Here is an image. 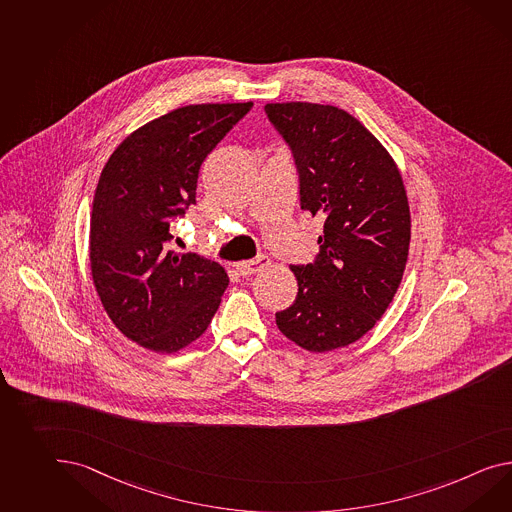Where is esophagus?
I'll list each match as a JSON object with an SVG mask.
<instances>
[{
    "label": "esophagus",
    "mask_w": 512,
    "mask_h": 512,
    "mask_svg": "<svg viewBox=\"0 0 512 512\" xmlns=\"http://www.w3.org/2000/svg\"><path fill=\"white\" fill-rule=\"evenodd\" d=\"M269 265V258L267 256H258L254 260H245V262L236 263V271L241 276H250L254 273H260L263 267Z\"/></svg>",
    "instance_id": "1"
}]
</instances>
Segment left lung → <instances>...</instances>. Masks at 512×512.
Listing matches in <instances>:
<instances>
[{"mask_svg":"<svg viewBox=\"0 0 512 512\" xmlns=\"http://www.w3.org/2000/svg\"><path fill=\"white\" fill-rule=\"evenodd\" d=\"M265 115L291 150L301 210L319 215L314 260L291 265L293 304L276 312L280 332L312 353L362 338L401 284L410 243L407 193L394 159L334 105L267 104Z\"/></svg>","mask_w":512,"mask_h":512,"instance_id":"obj_1","label":"left lung"}]
</instances>
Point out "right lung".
<instances>
[{"mask_svg": "<svg viewBox=\"0 0 512 512\" xmlns=\"http://www.w3.org/2000/svg\"><path fill=\"white\" fill-rule=\"evenodd\" d=\"M252 105L174 109L126 137L105 163L92 202V278L111 321L146 349L180 351L221 304L223 267L174 250L171 224L197 204L204 159Z\"/></svg>", "mask_w": 512, "mask_h": 512, "instance_id": "add662e5", "label": "right lung"}]
</instances>
